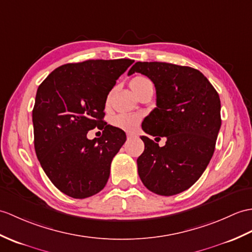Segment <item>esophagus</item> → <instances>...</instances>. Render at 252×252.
Masks as SVG:
<instances>
[{
  "label": "esophagus",
  "mask_w": 252,
  "mask_h": 252,
  "mask_svg": "<svg viewBox=\"0 0 252 252\" xmlns=\"http://www.w3.org/2000/svg\"><path fill=\"white\" fill-rule=\"evenodd\" d=\"M133 136H134V134H132V133H127V134H126V137H127V138H132Z\"/></svg>",
  "instance_id": "obj_1"
}]
</instances>
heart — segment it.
I'll return each instance as SVG.
<instances>
[{"instance_id":"1","label":"heart","mask_w":252,"mask_h":252,"mask_svg":"<svg viewBox=\"0 0 252 252\" xmlns=\"http://www.w3.org/2000/svg\"><path fill=\"white\" fill-rule=\"evenodd\" d=\"M153 85L151 81L148 77L143 75H137L135 77H133L130 81V87L133 90V92L135 93L136 95H138V93L142 92L146 87ZM140 117L138 115H134V114H119L116 117H114L113 119V125L117 127L121 128V130L125 131H134L137 127L139 124Z\"/></svg>"}]
</instances>
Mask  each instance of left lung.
<instances>
[{
	"instance_id": "1",
	"label": "left lung",
	"mask_w": 252,
	"mask_h": 252,
	"mask_svg": "<svg viewBox=\"0 0 252 252\" xmlns=\"http://www.w3.org/2000/svg\"><path fill=\"white\" fill-rule=\"evenodd\" d=\"M140 73L153 81L157 107L143 121V130L166 137L163 147L142 136L140 180L151 192L175 195L202 176L215 151L221 126L218 92L200 71L165 62H136L127 75ZM160 137H157L159 138Z\"/></svg>"
}]
</instances>
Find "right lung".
Here are the masks:
<instances>
[{
	"label": "right lung",
	"mask_w": 252,
	"mask_h": 252,
	"mask_svg": "<svg viewBox=\"0 0 252 252\" xmlns=\"http://www.w3.org/2000/svg\"><path fill=\"white\" fill-rule=\"evenodd\" d=\"M130 59L87 60L52 71L39 85L32 112L34 147L44 172L58 189L74 198L96 194L107 184L113 158L126 136L103 127L105 103ZM104 128L98 141L86 133Z\"/></svg>",
	"instance_id": "add662e5"
}]
</instances>
